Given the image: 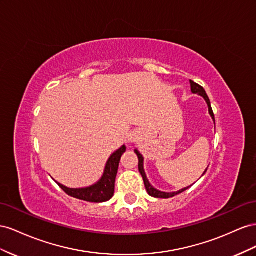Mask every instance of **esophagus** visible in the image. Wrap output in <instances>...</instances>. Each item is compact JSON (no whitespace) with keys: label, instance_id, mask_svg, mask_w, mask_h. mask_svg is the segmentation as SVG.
<instances>
[{"label":"esophagus","instance_id":"esophagus-1","mask_svg":"<svg viewBox=\"0 0 256 256\" xmlns=\"http://www.w3.org/2000/svg\"><path fill=\"white\" fill-rule=\"evenodd\" d=\"M134 140V138H133V140H132V138H130V142H133Z\"/></svg>","mask_w":256,"mask_h":256}]
</instances>
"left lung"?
Masks as SVG:
<instances>
[{
    "mask_svg": "<svg viewBox=\"0 0 256 256\" xmlns=\"http://www.w3.org/2000/svg\"><path fill=\"white\" fill-rule=\"evenodd\" d=\"M190 84H191V91H192L193 93L198 94V96H202L204 98H205L206 103H207V105H208L209 114H210V116H211V118H212L214 121V112H212V108H211L210 100H209V98H208V96H207L206 91L204 90V88H202V86L197 84L196 82H192V80H190ZM135 153H136L137 156H138V170H140V172L142 177V179H144L146 190H147V192H148V194H149L150 196L156 197V198H170V197H174V196H176V195H178V194H180V193H182V192H184L186 190H188V188H190V186H188V188H184L180 190V191H178V192H172V193H166V192L158 191V190L154 188H153V186L150 184V182H149L148 179H147V176H146V172H144V158H142V156L140 154V152H138L137 149L135 150ZM207 170H208V168H207ZM207 170H205V172H204L202 174H206Z\"/></svg>",
    "mask_w": 256,
    "mask_h": 256,
    "instance_id": "obj_1",
    "label": "left lung"
}]
</instances>
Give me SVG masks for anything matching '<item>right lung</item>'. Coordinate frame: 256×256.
Wrapping results in <instances>:
<instances>
[{
    "label": "right lung",
    "instance_id": "right-lung-1",
    "mask_svg": "<svg viewBox=\"0 0 256 256\" xmlns=\"http://www.w3.org/2000/svg\"><path fill=\"white\" fill-rule=\"evenodd\" d=\"M126 147L122 146L120 149L114 152L108 158L105 166L103 176L96 184L82 188H70L56 182L59 186L68 195L75 197V198L90 202H104L112 198L114 192V181L118 172V167L122 154L126 152Z\"/></svg>",
    "mask_w": 256,
    "mask_h": 256
}]
</instances>
